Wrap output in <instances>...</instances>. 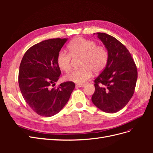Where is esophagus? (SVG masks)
Returning a JSON list of instances; mask_svg holds the SVG:
<instances>
[{
	"label": "esophagus",
	"instance_id": "34e87169",
	"mask_svg": "<svg viewBox=\"0 0 153 153\" xmlns=\"http://www.w3.org/2000/svg\"><path fill=\"white\" fill-rule=\"evenodd\" d=\"M77 87H84L85 85V84H78L76 85Z\"/></svg>",
	"mask_w": 153,
	"mask_h": 153
}]
</instances>
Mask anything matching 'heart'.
<instances>
[{
  "label": "heart",
  "instance_id": "b5f03b06",
  "mask_svg": "<svg viewBox=\"0 0 153 153\" xmlns=\"http://www.w3.org/2000/svg\"><path fill=\"white\" fill-rule=\"evenodd\" d=\"M68 52L60 51L57 56V64L62 71L71 69V57H82L80 69H75L64 76L65 80L77 84L84 83L92 75L102 71L108 60V52L103 45H97L93 40L83 38L73 39L68 45Z\"/></svg>",
  "mask_w": 153,
  "mask_h": 153
}]
</instances>
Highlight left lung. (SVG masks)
I'll return each instance as SVG.
<instances>
[{
    "label": "left lung",
    "instance_id": "1",
    "mask_svg": "<svg viewBox=\"0 0 153 153\" xmlns=\"http://www.w3.org/2000/svg\"><path fill=\"white\" fill-rule=\"evenodd\" d=\"M108 52L106 67L94 80L92 101L106 113L123 108L133 96L137 80V68L128 50L114 37L98 32Z\"/></svg>",
    "mask_w": 153,
    "mask_h": 153
}]
</instances>
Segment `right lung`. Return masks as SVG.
Returning <instances> with one entry per match:
<instances>
[{"mask_svg": "<svg viewBox=\"0 0 153 153\" xmlns=\"http://www.w3.org/2000/svg\"><path fill=\"white\" fill-rule=\"evenodd\" d=\"M67 39L43 41L27 50L18 73V84L27 103L41 116L57 114L67 103L75 83L64 82L54 87L61 75L57 64L58 53Z\"/></svg>", "mask_w": 153, "mask_h": 153, "instance_id": "1", "label": "right lung"}]
</instances>
